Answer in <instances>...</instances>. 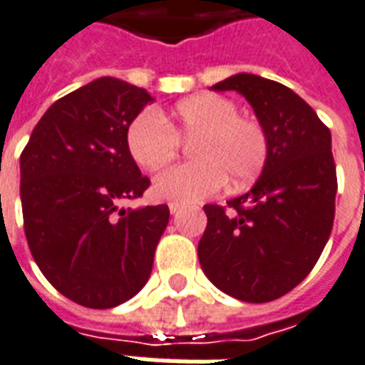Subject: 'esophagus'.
Here are the masks:
<instances>
[{"label":"esophagus","instance_id":"obj_1","mask_svg":"<svg viewBox=\"0 0 365 365\" xmlns=\"http://www.w3.org/2000/svg\"><path fill=\"white\" fill-rule=\"evenodd\" d=\"M180 210H182V205L177 204V202H171V204H169V212H171L173 215H175V213H179Z\"/></svg>","mask_w":365,"mask_h":365}]
</instances>
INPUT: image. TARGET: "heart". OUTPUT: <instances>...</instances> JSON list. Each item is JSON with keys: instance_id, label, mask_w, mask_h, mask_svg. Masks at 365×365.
Masks as SVG:
<instances>
[{"instance_id": "obj_1", "label": "heart", "mask_w": 365, "mask_h": 365, "mask_svg": "<svg viewBox=\"0 0 365 365\" xmlns=\"http://www.w3.org/2000/svg\"><path fill=\"white\" fill-rule=\"evenodd\" d=\"M180 138H194L196 160L177 163L153 180V194L180 204L215 194L229 180L232 188L256 179L267 161V134L238 106L213 92L180 100L169 115L146 109L128 123L127 150L136 165L158 171L177 155Z\"/></svg>"}]
</instances>
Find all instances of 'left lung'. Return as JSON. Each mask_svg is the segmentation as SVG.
I'll return each instance as SVG.
<instances>
[{"mask_svg": "<svg viewBox=\"0 0 365 365\" xmlns=\"http://www.w3.org/2000/svg\"><path fill=\"white\" fill-rule=\"evenodd\" d=\"M212 90H237L250 101L269 150L250 192L227 205H204L200 265L225 294L271 302L308 277L333 229L331 133L300 96L275 81L240 73Z\"/></svg>", "mask_w": 365, "mask_h": 365, "instance_id": "left-lung-1", "label": "left lung"}]
</instances>
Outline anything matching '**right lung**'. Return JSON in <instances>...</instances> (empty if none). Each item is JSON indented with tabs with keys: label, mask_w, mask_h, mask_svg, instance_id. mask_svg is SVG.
<instances>
[{
	"label": "right lung",
	"mask_w": 365,
	"mask_h": 365,
	"mask_svg": "<svg viewBox=\"0 0 365 365\" xmlns=\"http://www.w3.org/2000/svg\"><path fill=\"white\" fill-rule=\"evenodd\" d=\"M152 100L119 78L92 81L43 113L21 153L32 257L63 297L86 308H115L146 284L169 223L165 204L123 207L150 186L127 150V128Z\"/></svg>",
	"instance_id": "obj_1"
}]
</instances>
